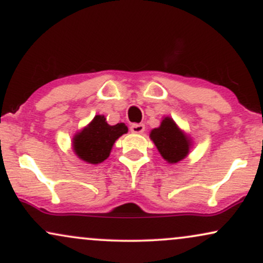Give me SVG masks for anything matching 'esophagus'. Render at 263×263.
Returning a JSON list of instances; mask_svg holds the SVG:
<instances>
[{"mask_svg":"<svg viewBox=\"0 0 263 263\" xmlns=\"http://www.w3.org/2000/svg\"><path fill=\"white\" fill-rule=\"evenodd\" d=\"M144 128L146 127H144L143 123H134V125H131V127H129L132 134H143Z\"/></svg>","mask_w":263,"mask_h":263,"instance_id":"obj_1","label":"esophagus"}]
</instances>
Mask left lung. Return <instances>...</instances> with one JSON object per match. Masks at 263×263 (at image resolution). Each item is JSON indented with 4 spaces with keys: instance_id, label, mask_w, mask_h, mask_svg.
Masks as SVG:
<instances>
[{
    "instance_id": "left-lung-1",
    "label": "left lung",
    "mask_w": 263,
    "mask_h": 263,
    "mask_svg": "<svg viewBox=\"0 0 263 263\" xmlns=\"http://www.w3.org/2000/svg\"><path fill=\"white\" fill-rule=\"evenodd\" d=\"M151 138L163 158L170 163L182 161L189 152L190 142L188 137L177 127L176 122L170 117H165L158 128L152 129Z\"/></svg>"
}]
</instances>
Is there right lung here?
Returning <instances> with one entry per match:
<instances>
[{
    "mask_svg": "<svg viewBox=\"0 0 263 263\" xmlns=\"http://www.w3.org/2000/svg\"><path fill=\"white\" fill-rule=\"evenodd\" d=\"M127 131L125 123L110 126L104 116L96 115L91 123L74 137V152L83 161L98 164L110 156L115 141Z\"/></svg>",
    "mask_w": 263,
    "mask_h": 263,
    "instance_id": "right-lung-1",
    "label": "right lung"
}]
</instances>
